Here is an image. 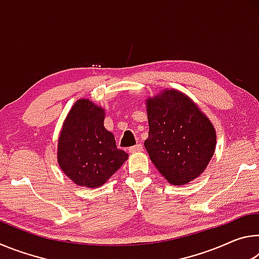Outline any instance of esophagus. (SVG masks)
I'll list each match as a JSON object with an SVG mask.
<instances>
[{"instance_id":"esophagus-1","label":"esophagus","mask_w":259,"mask_h":259,"mask_svg":"<svg viewBox=\"0 0 259 259\" xmlns=\"http://www.w3.org/2000/svg\"><path fill=\"white\" fill-rule=\"evenodd\" d=\"M143 151V146L140 145V144H137V145H135L133 147L129 148V152L131 154H134V153H138V152H142Z\"/></svg>"}]
</instances>
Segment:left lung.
Listing matches in <instances>:
<instances>
[{
	"instance_id": "left-lung-1",
	"label": "left lung",
	"mask_w": 259,
	"mask_h": 259,
	"mask_svg": "<svg viewBox=\"0 0 259 259\" xmlns=\"http://www.w3.org/2000/svg\"><path fill=\"white\" fill-rule=\"evenodd\" d=\"M145 148L168 183L186 185L202 174L216 148V130L193 100L176 89L146 99Z\"/></svg>"
}]
</instances>
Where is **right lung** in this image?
I'll list each match as a JSON object with an SVG mask.
<instances>
[{
  "mask_svg": "<svg viewBox=\"0 0 259 259\" xmlns=\"http://www.w3.org/2000/svg\"><path fill=\"white\" fill-rule=\"evenodd\" d=\"M104 120L102 106L81 98L74 103L63 123L57 159L64 174L78 186H102L129 157L116 147Z\"/></svg>",
  "mask_w": 259,
  "mask_h": 259,
  "instance_id": "right-lung-1",
  "label": "right lung"
}]
</instances>
